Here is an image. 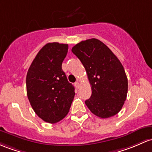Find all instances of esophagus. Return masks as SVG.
I'll return each instance as SVG.
<instances>
[{"label":"esophagus","mask_w":152,"mask_h":152,"mask_svg":"<svg viewBox=\"0 0 152 152\" xmlns=\"http://www.w3.org/2000/svg\"><path fill=\"white\" fill-rule=\"evenodd\" d=\"M74 85H75V86H76V89H79V81H76V82H75Z\"/></svg>","instance_id":"34e87169"}]
</instances>
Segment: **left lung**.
Instances as JSON below:
<instances>
[{"instance_id":"obj_1","label":"left lung","mask_w":152,"mask_h":152,"mask_svg":"<svg viewBox=\"0 0 152 152\" xmlns=\"http://www.w3.org/2000/svg\"><path fill=\"white\" fill-rule=\"evenodd\" d=\"M71 51L86 69L91 86V95L85 104L101 118L118 114L128 93V79L115 55L102 42L95 38L81 41Z\"/></svg>"}]
</instances>
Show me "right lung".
Instances as JSON below:
<instances>
[{
	"label": "right lung",
	"instance_id": "obj_1",
	"mask_svg": "<svg viewBox=\"0 0 152 152\" xmlns=\"http://www.w3.org/2000/svg\"><path fill=\"white\" fill-rule=\"evenodd\" d=\"M67 44L48 43L39 51L26 74V93L31 107L41 119L56 123L68 114L75 96L62 63Z\"/></svg>",
	"mask_w": 152,
	"mask_h": 152
}]
</instances>
